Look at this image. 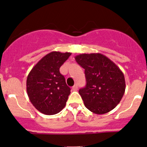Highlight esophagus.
<instances>
[{"mask_svg":"<svg viewBox=\"0 0 147 147\" xmlns=\"http://www.w3.org/2000/svg\"><path fill=\"white\" fill-rule=\"evenodd\" d=\"M78 84H75V85L72 86V89L73 91H77V90H78Z\"/></svg>","mask_w":147,"mask_h":147,"instance_id":"34e87169","label":"esophagus"}]
</instances>
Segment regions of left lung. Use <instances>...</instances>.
Wrapping results in <instances>:
<instances>
[{
  "mask_svg": "<svg viewBox=\"0 0 147 147\" xmlns=\"http://www.w3.org/2000/svg\"><path fill=\"white\" fill-rule=\"evenodd\" d=\"M75 58L85 69L86 84L79 93L86 109L96 114L112 111L121 101L125 91L123 72L101 53H82Z\"/></svg>",
  "mask_w": 147,
  "mask_h": 147,
  "instance_id": "8db88e82",
  "label": "left lung"
}]
</instances>
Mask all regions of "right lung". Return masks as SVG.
I'll return each instance as SVG.
<instances>
[{"label":"right lung","mask_w":147,"mask_h":147,"mask_svg":"<svg viewBox=\"0 0 147 147\" xmlns=\"http://www.w3.org/2000/svg\"><path fill=\"white\" fill-rule=\"evenodd\" d=\"M71 53L53 51L43 57L29 72L27 95L34 106L45 115H55L65 106L70 94L60 67Z\"/></svg>","instance_id":"1"}]
</instances>
